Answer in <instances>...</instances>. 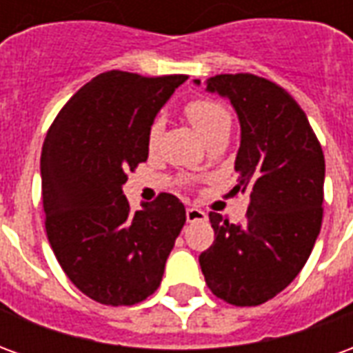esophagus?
Listing matches in <instances>:
<instances>
[{
  "instance_id": "obj_1",
  "label": "esophagus",
  "mask_w": 353,
  "mask_h": 353,
  "mask_svg": "<svg viewBox=\"0 0 353 353\" xmlns=\"http://www.w3.org/2000/svg\"><path fill=\"white\" fill-rule=\"evenodd\" d=\"M187 221L196 223V221H208V214L202 212L200 208H187Z\"/></svg>"
}]
</instances>
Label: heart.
Segmentation results:
<instances>
[{
	"label": "heart",
	"instance_id": "obj_1",
	"mask_svg": "<svg viewBox=\"0 0 353 353\" xmlns=\"http://www.w3.org/2000/svg\"><path fill=\"white\" fill-rule=\"evenodd\" d=\"M185 113L189 117V121L194 126V130L199 132V136L204 141L212 138L214 134L221 130L230 128V113L227 108L215 100H208V98H199V100H192L187 103ZM162 134V123L161 121H154L149 128L147 134V143L153 149L157 145V141L161 138Z\"/></svg>",
	"mask_w": 353,
	"mask_h": 353
}]
</instances>
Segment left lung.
I'll use <instances>...</instances> for the list:
<instances>
[{
	"instance_id": "1",
	"label": "left lung",
	"mask_w": 353,
	"mask_h": 353,
	"mask_svg": "<svg viewBox=\"0 0 353 353\" xmlns=\"http://www.w3.org/2000/svg\"><path fill=\"white\" fill-rule=\"evenodd\" d=\"M206 90L236 111L232 192H248L250 208L236 225L210 214L215 240L200 253V268L215 296L257 306L288 288L310 257L323 217L325 159L301 105L272 81L227 73L210 77Z\"/></svg>"
}]
</instances>
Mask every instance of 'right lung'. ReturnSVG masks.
<instances>
[{
    "mask_svg": "<svg viewBox=\"0 0 353 353\" xmlns=\"http://www.w3.org/2000/svg\"><path fill=\"white\" fill-rule=\"evenodd\" d=\"M185 81L101 73L73 94L45 138L47 236L65 276L96 303L130 306L153 295L183 229L177 196L162 192L134 212L123 185L147 161L154 117Z\"/></svg>",
    "mask_w": 353,
    "mask_h": 353,
    "instance_id": "add662e5",
    "label": "right lung"
}]
</instances>
